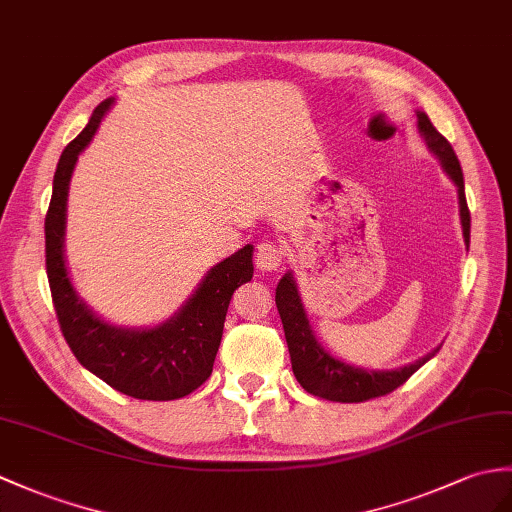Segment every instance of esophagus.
<instances>
[{
    "label": "esophagus",
    "instance_id": "obj_1",
    "mask_svg": "<svg viewBox=\"0 0 512 512\" xmlns=\"http://www.w3.org/2000/svg\"><path fill=\"white\" fill-rule=\"evenodd\" d=\"M255 261H257V268L261 272H275L283 266V261H285V246L275 240L261 242L257 246Z\"/></svg>",
    "mask_w": 512,
    "mask_h": 512
}]
</instances>
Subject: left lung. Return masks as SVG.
Returning a JSON list of instances; mask_svg holds the SVG:
<instances>
[{
    "label": "left lung",
    "mask_w": 512,
    "mask_h": 512,
    "mask_svg": "<svg viewBox=\"0 0 512 512\" xmlns=\"http://www.w3.org/2000/svg\"><path fill=\"white\" fill-rule=\"evenodd\" d=\"M417 120L419 133L423 135L427 148L436 154L438 161L443 165V170L458 187L462 235H465V242L469 244L471 213L465 198V178H462L460 161L449 141L432 126L430 117L423 111H417ZM275 301L285 331V342H288L294 377L299 379V384L314 397H323L340 403H360L388 395V392L399 388L403 382H408V377H412L427 360L434 358L438 353V349H434L432 353H427L425 358L417 360L414 364L395 368V371H366V368L351 366L347 362L331 358V355L320 347L312 334L310 320H307V314L303 310L292 272H285L283 279L279 281Z\"/></svg>",
    "instance_id": "8db88e82"
}]
</instances>
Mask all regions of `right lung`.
<instances>
[{"mask_svg": "<svg viewBox=\"0 0 512 512\" xmlns=\"http://www.w3.org/2000/svg\"><path fill=\"white\" fill-rule=\"evenodd\" d=\"M113 98L95 106L89 124L58 159L50 209L45 216V270L54 310L76 360L128 397L170 401L209 379L222 340L233 292L253 279V246L246 244L202 279L198 290L165 323L128 329L106 323L76 294L65 266V216L69 178L78 154L89 146Z\"/></svg>", "mask_w": 512, "mask_h": 512, "instance_id": "obj_1", "label": "right lung"}]
</instances>
